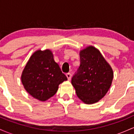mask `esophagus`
Here are the masks:
<instances>
[{
    "label": "esophagus",
    "mask_w": 134,
    "mask_h": 134,
    "mask_svg": "<svg viewBox=\"0 0 134 134\" xmlns=\"http://www.w3.org/2000/svg\"><path fill=\"white\" fill-rule=\"evenodd\" d=\"M66 75L68 80H71V73H66Z\"/></svg>",
    "instance_id": "34e87169"
}]
</instances>
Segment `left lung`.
I'll list each match as a JSON object with an SVG mask.
<instances>
[{"mask_svg":"<svg viewBox=\"0 0 134 134\" xmlns=\"http://www.w3.org/2000/svg\"><path fill=\"white\" fill-rule=\"evenodd\" d=\"M80 65L71 79L78 97L84 103L98 102L106 94L113 71L100 51L90 46L80 52Z\"/></svg>","mask_w":134,"mask_h":134,"instance_id":"8db88e82","label":"left lung"}]
</instances>
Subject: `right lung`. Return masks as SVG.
Here are the masks:
<instances>
[{
    "label": "right lung",
    "instance_id": "1",
    "mask_svg": "<svg viewBox=\"0 0 134 134\" xmlns=\"http://www.w3.org/2000/svg\"><path fill=\"white\" fill-rule=\"evenodd\" d=\"M67 80L49 49L35 51L21 75L24 88L33 97L40 101L52 97L58 91L59 84Z\"/></svg>",
    "mask_w": 134,
    "mask_h": 134
}]
</instances>
